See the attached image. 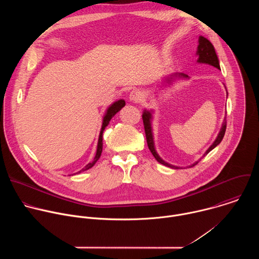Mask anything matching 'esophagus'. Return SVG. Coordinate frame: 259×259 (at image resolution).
I'll return each mask as SVG.
<instances>
[{
	"mask_svg": "<svg viewBox=\"0 0 259 259\" xmlns=\"http://www.w3.org/2000/svg\"><path fill=\"white\" fill-rule=\"evenodd\" d=\"M129 99L133 102H140L142 100V94L139 90L137 89H134L130 92L129 94Z\"/></svg>",
	"mask_w": 259,
	"mask_h": 259,
	"instance_id": "1",
	"label": "esophagus"
}]
</instances>
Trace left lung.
Returning <instances> with one entry per match:
<instances>
[{"label":"left lung","mask_w":259,"mask_h":259,"mask_svg":"<svg viewBox=\"0 0 259 259\" xmlns=\"http://www.w3.org/2000/svg\"><path fill=\"white\" fill-rule=\"evenodd\" d=\"M197 54L199 55V59L198 61L199 62H202V63H208L218 69H220V66H219V61H218V57L216 55V52H215V49L213 47V45L211 44V42L204 38V36H200L199 38V46H198V52ZM176 76V75H175ZM179 77H183V78H187L188 76L184 75V73H178ZM151 119H152V114L150 112H147V110H144V112L142 113V120H143V125H144V131H145V137H146V142H147V146H149V149L151 151V153L153 154V156L156 158V160L165 165V166H168L170 168H173V169H179V167H175V166H172L166 162H164L159 156L158 154L156 153V150H155V146H154V138H153V133H152V126H151ZM226 129H227V121L225 120L224 124H223V127H221L220 129V132L216 138V140L214 141V143L209 147V149L207 150V152L204 154V156H206L208 153H210L214 147L216 145H218L221 140H223L224 136H225V133H226ZM199 162L195 163L193 166L197 165Z\"/></svg>","instance_id":"obj_1"}]
</instances>
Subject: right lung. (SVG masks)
<instances>
[{"label":"right lung","instance_id":"1","mask_svg":"<svg viewBox=\"0 0 259 259\" xmlns=\"http://www.w3.org/2000/svg\"><path fill=\"white\" fill-rule=\"evenodd\" d=\"M125 106V101L123 99L121 100H118L117 102H115L114 104L110 105L107 109V112L103 118V123H102V127H101V131H100V134H99V139H98V144H97V151H96V155H95V158L93 160V162L89 163L85 168H83L81 171H79L78 173H81L82 171H85V170H88L89 168H91L92 166H94V164L97 162V160L100 158V155H101V152H102V133L105 129V127L108 125L110 119H112L119 110Z\"/></svg>","mask_w":259,"mask_h":259}]
</instances>
